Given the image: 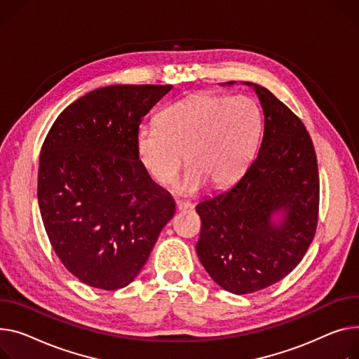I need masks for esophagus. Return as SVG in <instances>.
<instances>
[{
    "instance_id": "34e87169",
    "label": "esophagus",
    "mask_w": 359,
    "mask_h": 359,
    "mask_svg": "<svg viewBox=\"0 0 359 359\" xmlns=\"http://www.w3.org/2000/svg\"><path fill=\"white\" fill-rule=\"evenodd\" d=\"M190 208H192V203H189V202H180V201L176 202V210H177V212H182V210H186V209H190Z\"/></svg>"
}]
</instances>
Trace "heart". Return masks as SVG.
I'll return each mask as SVG.
<instances>
[{
	"label": "heart",
	"mask_w": 359,
	"mask_h": 359,
	"mask_svg": "<svg viewBox=\"0 0 359 359\" xmlns=\"http://www.w3.org/2000/svg\"><path fill=\"white\" fill-rule=\"evenodd\" d=\"M261 133V111L247 95L199 92L164 108L157 124L135 133L141 165L160 186L173 183L184 160L187 170L177 186L195 195L208 183L215 190L232 184L251 161Z\"/></svg>",
	"instance_id": "1"
}]
</instances>
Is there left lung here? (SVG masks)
I'll use <instances>...</instances> for the list:
<instances>
[{"mask_svg": "<svg viewBox=\"0 0 359 359\" xmlns=\"http://www.w3.org/2000/svg\"><path fill=\"white\" fill-rule=\"evenodd\" d=\"M245 85L264 112L258 154L235 184L196 206L198 257L233 294L262 290L292 273L313 240L319 210L318 160L306 127L269 89Z\"/></svg>", "mask_w": 359, "mask_h": 359, "instance_id": "left-lung-1", "label": "left lung"}]
</instances>
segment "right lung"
I'll use <instances>...</instances> for the list:
<instances>
[{"mask_svg":"<svg viewBox=\"0 0 359 359\" xmlns=\"http://www.w3.org/2000/svg\"><path fill=\"white\" fill-rule=\"evenodd\" d=\"M172 85H111L70 104L39 161L44 229L63 266L102 290L128 285L175 215L135 150V133Z\"/></svg>","mask_w":359,"mask_h":359,"instance_id":"1","label":"right lung"}]
</instances>
